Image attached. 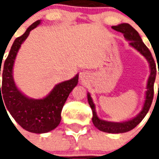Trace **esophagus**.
<instances>
[{"label":"esophagus","instance_id":"esophagus-1","mask_svg":"<svg viewBox=\"0 0 159 159\" xmlns=\"http://www.w3.org/2000/svg\"><path fill=\"white\" fill-rule=\"evenodd\" d=\"M89 74L87 71H82L80 73V80L82 82H86L87 80L89 79Z\"/></svg>","mask_w":159,"mask_h":159}]
</instances>
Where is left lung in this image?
I'll use <instances>...</instances> for the list:
<instances>
[{
    "instance_id": "left-lung-1",
    "label": "left lung",
    "mask_w": 159,
    "mask_h": 159,
    "mask_svg": "<svg viewBox=\"0 0 159 159\" xmlns=\"http://www.w3.org/2000/svg\"><path fill=\"white\" fill-rule=\"evenodd\" d=\"M111 28L118 31V32L123 33L125 39L129 41V45L131 47H133L134 48L136 49L138 52H140L147 59L149 65H150L151 70L150 76H149V78H148V81H147L146 100H145V102H144L143 108L136 117H134L131 120H129V121L121 122V123H115V122H107V121H105V120L100 119L99 117H97L96 111H95V106L93 104V100L90 96L89 93H88L89 104L90 107L92 109V111H93L92 121H93V125L96 127L98 129H100V131H103V132L111 134H119L125 133V132H128V131L133 129L134 128H135L142 121V119L148 112V111H149L151 107V105H152V100H153V87L157 70H156V64H155V61H154L153 58H152V55L151 53L150 50L147 48V46L144 44V42H142V40L140 38L139 33L137 32L132 26L129 25V24H121V25H118L117 26H112Z\"/></svg>"
}]
</instances>
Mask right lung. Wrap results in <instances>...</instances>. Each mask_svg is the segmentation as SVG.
<instances>
[{
    "label": "right lung",
    "instance_id": "right-lung-1",
    "mask_svg": "<svg viewBox=\"0 0 159 159\" xmlns=\"http://www.w3.org/2000/svg\"><path fill=\"white\" fill-rule=\"evenodd\" d=\"M41 20L33 23L24 35L16 38L6 59L0 84V104L3 103L14 120L29 132L43 134L54 129L61 121V111L70 93L77 85L78 75L57 84L48 96L40 100L26 97L17 88L12 76V68L19 49L31 30L39 25ZM0 67V75H1Z\"/></svg>",
    "mask_w": 159,
    "mask_h": 159
}]
</instances>
